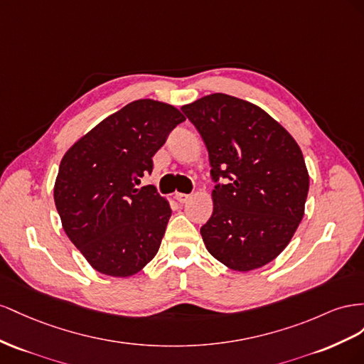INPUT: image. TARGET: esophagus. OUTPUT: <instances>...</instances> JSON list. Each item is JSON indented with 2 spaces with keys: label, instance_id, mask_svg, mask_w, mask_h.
Wrapping results in <instances>:
<instances>
[{
  "label": "esophagus",
  "instance_id": "34e87169",
  "mask_svg": "<svg viewBox=\"0 0 364 364\" xmlns=\"http://www.w3.org/2000/svg\"><path fill=\"white\" fill-rule=\"evenodd\" d=\"M175 198H176V201H180V203H188V201L191 200V195L176 192V193H175Z\"/></svg>",
  "mask_w": 364,
  "mask_h": 364
}]
</instances>
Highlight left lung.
Wrapping results in <instances>:
<instances>
[{
    "mask_svg": "<svg viewBox=\"0 0 364 364\" xmlns=\"http://www.w3.org/2000/svg\"><path fill=\"white\" fill-rule=\"evenodd\" d=\"M181 111L204 140L215 181L205 248L236 272L272 262L305 212L309 176L299 144L264 109L223 92Z\"/></svg>",
    "mask_w": 364,
    "mask_h": 364,
    "instance_id": "obj_1",
    "label": "left lung"
}]
</instances>
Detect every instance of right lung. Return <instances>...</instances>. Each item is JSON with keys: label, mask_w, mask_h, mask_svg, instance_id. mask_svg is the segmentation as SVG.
<instances>
[{"label": "right lung", "mask_w": 364, "mask_h": 364, "mask_svg": "<svg viewBox=\"0 0 364 364\" xmlns=\"http://www.w3.org/2000/svg\"><path fill=\"white\" fill-rule=\"evenodd\" d=\"M184 116L141 99L100 122L67 151L55 183L62 227L99 273L128 277L157 255L171 207L152 184V157Z\"/></svg>", "instance_id": "add662e5"}]
</instances>
